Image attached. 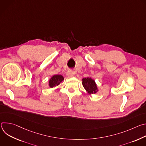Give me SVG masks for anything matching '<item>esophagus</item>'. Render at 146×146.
Here are the masks:
<instances>
[{
    "label": "esophagus",
    "mask_w": 146,
    "mask_h": 146,
    "mask_svg": "<svg viewBox=\"0 0 146 146\" xmlns=\"http://www.w3.org/2000/svg\"><path fill=\"white\" fill-rule=\"evenodd\" d=\"M67 76L68 77H73L74 76V73L72 71H69L67 73Z\"/></svg>",
    "instance_id": "esophagus-1"
}]
</instances>
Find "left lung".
<instances>
[{"instance_id":"1","label":"left lung","mask_w":146,"mask_h":146,"mask_svg":"<svg viewBox=\"0 0 146 146\" xmlns=\"http://www.w3.org/2000/svg\"><path fill=\"white\" fill-rule=\"evenodd\" d=\"M82 84L89 95L95 94L99 91L96 83L91 77L83 78L82 79Z\"/></svg>"}]
</instances>
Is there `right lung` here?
<instances>
[{
	"label": "right lung",
	"mask_w": 146,
	"mask_h": 146,
	"mask_svg": "<svg viewBox=\"0 0 146 146\" xmlns=\"http://www.w3.org/2000/svg\"><path fill=\"white\" fill-rule=\"evenodd\" d=\"M64 80V77L60 74H55L51 77L48 81V86L50 88H55L59 86L60 83Z\"/></svg>",
	"instance_id": "add662e5"
}]
</instances>
